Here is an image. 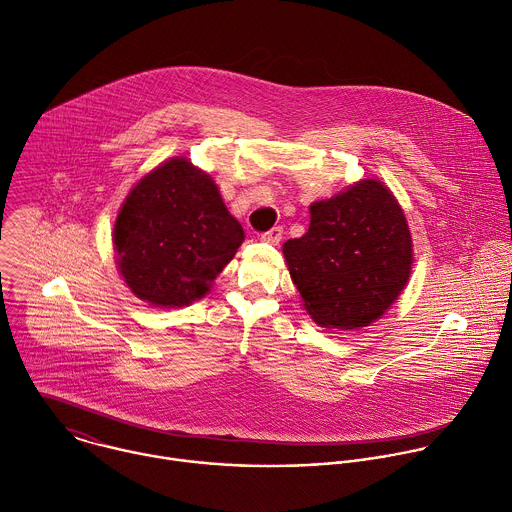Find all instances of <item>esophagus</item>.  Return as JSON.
Listing matches in <instances>:
<instances>
[{
	"label": "esophagus",
	"mask_w": 512,
	"mask_h": 512,
	"mask_svg": "<svg viewBox=\"0 0 512 512\" xmlns=\"http://www.w3.org/2000/svg\"><path fill=\"white\" fill-rule=\"evenodd\" d=\"M281 239H283V227H281V225H277V227H271L269 231L261 233V241H265V243H271V245H277Z\"/></svg>",
	"instance_id": "esophagus-1"
}]
</instances>
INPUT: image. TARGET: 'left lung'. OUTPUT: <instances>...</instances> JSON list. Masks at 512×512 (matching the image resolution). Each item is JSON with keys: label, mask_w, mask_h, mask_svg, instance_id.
<instances>
[{"label": "left lung", "mask_w": 512, "mask_h": 512, "mask_svg": "<svg viewBox=\"0 0 512 512\" xmlns=\"http://www.w3.org/2000/svg\"><path fill=\"white\" fill-rule=\"evenodd\" d=\"M283 253L309 315L355 329L379 319L405 289L413 243L401 205L375 179L311 205L309 231Z\"/></svg>", "instance_id": "1"}]
</instances>
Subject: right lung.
Instances as JSON below:
<instances>
[{
  "instance_id": "1",
  "label": "right lung",
  "mask_w": 512,
  "mask_h": 512,
  "mask_svg": "<svg viewBox=\"0 0 512 512\" xmlns=\"http://www.w3.org/2000/svg\"><path fill=\"white\" fill-rule=\"evenodd\" d=\"M217 185L187 159H171L127 195L113 229L129 289L157 307L203 297L243 243Z\"/></svg>"
}]
</instances>
